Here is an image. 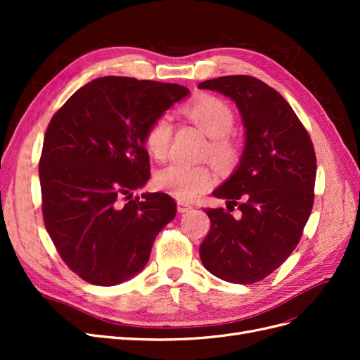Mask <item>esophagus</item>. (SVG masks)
Returning a JSON list of instances; mask_svg holds the SVG:
<instances>
[{
	"label": "esophagus",
	"instance_id": "obj_1",
	"mask_svg": "<svg viewBox=\"0 0 360 360\" xmlns=\"http://www.w3.org/2000/svg\"><path fill=\"white\" fill-rule=\"evenodd\" d=\"M192 204L191 202H188V201H183V200H179L177 201V210H179V213H184V212H188V210H191L192 209Z\"/></svg>",
	"mask_w": 360,
	"mask_h": 360
}]
</instances>
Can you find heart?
Wrapping results in <instances>:
<instances>
[{
	"instance_id": "obj_1",
	"label": "heart",
	"mask_w": 360,
	"mask_h": 360,
	"mask_svg": "<svg viewBox=\"0 0 360 360\" xmlns=\"http://www.w3.org/2000/svg\"><path fill=\"white\" fill-rule=\"evenodd\" d=\"M183 115L209 136L205 153L221 168L236 165L240 158V144L230 134L234 126L231 106L214 96H201L181 108ZM172 138V124L167 117H159L146 129L144 144L158 160L168 156ZM212 171L204 163L172 162L156 176L158 188L183 201L192 200L212 183Z\"/></svg>"
}]
</instances>
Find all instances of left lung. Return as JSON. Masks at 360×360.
Masks as SVG:
<instances>
[{"mask_svg": "<svg viewBox=\"0 0 360 360\" xmlns=\"http://www.w3.org/2000/svg\"><path fill=\"white\" fill-rule=\"evenodd\" d=\"M198 89L231 97L246 129L240 165L213 192L226 200V210L205 209L210 230L200 257L219 279L254 284L275 271L300 242L314 205V146L284 97L254 76H221Z\"/></svg>", "mask_w": 360, "mask_h": 360, "instance_id": "8db88e82", "label": "left lung"}]
</instances>
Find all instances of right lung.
I'll return each instance as SVG.
<instances>
[{"instance_id": "1", "label": "right lung", "mask_w": 360, "mask_h": 360, "mask_svg": "<svg viewBox=\"0 0 360 360\" xmlns=\"http://www.w3.org/2000/svg\"><path fill=\"white\" fill-rule=\"evenodd\" d=\"M188 94L179 84L103 76L51 118L39 160L43 222L61 259L90 284L135 276L176 216L169 195L130 192L150 179L146 129Z\"/></svg>"}]
</instances>
